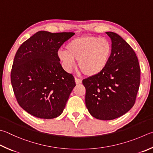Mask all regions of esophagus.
<instances>
[{
  "label": "esophagus",
  "mask_w": 153,
  "mask_h": 153,
  "mask_svg": "<svg viewBox=\"0 0 153 153\" xmlns=\"http://www.w3.org/2000/svg\"><path fill=\"white\" fill-rule=\"evenodd\" d=\"M75 82H76V84H79L82 82V80L80 79H78V78H75Z\"/></svg>",
  "instance_id": "1"
}]
</instances>
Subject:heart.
Masks as SVG:
<instances>
[{"mask_svg":"<svg viewBox=\"0 0 153 153\" xmlns=\"http://www.w3.org/2000/svg\"><path fill=\"white\" fill-rule=\"evenodd\" d=\"M112 53V45L106 38L82 36L71 40L65 50L57 51V57L63 67L71 70L76 60L82 74L88 77L101 74L108 65Z\"/></svg>","mask_w":153,"mask_h":153,"instance_id":"heart-1","label":"heart"}]
</instances>
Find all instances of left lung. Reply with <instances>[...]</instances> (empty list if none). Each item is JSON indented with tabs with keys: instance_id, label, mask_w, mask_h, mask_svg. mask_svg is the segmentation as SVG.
<instances>
[{
	"instance_id": "left-lung-1",
	"label": "left lung",
	"mask_w": 153,
	"mask_h": 153,
	"mask_svg": "<svg viewBox=\"0 0 153 153\" xmlns=\"http://www.w3.org/2000/svg\"><path fill=\"white\" fill-rule=\"evenodd\" d=\"M112 41V53L101 74L82 81L85 102L90 114L102 120L124 115L134 105L140 85V69L135 52L120 35L105 32Z\"/></svg>"
}]
</instances>
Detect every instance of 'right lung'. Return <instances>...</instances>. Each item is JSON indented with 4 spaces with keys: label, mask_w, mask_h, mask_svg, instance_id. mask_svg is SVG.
<instances>
[{
    "label": "right lung",
    "mask_w": 153,
    "mask_h": 153,
    "mask_svg": "<svg viewBox=\"0 0 153 153\" xmlns=\"http://www.w3.org/2000/svg\"><path fill=\"white\" fill-rule=\"evenodd\" d=\"M74 33H36L19 48L10 79L20 106L37 118L60 116L76 86L75 79L60 64L57 51Z\"/></svg>",
    "instance_id": "right-lung-1"
}]
</instances>
